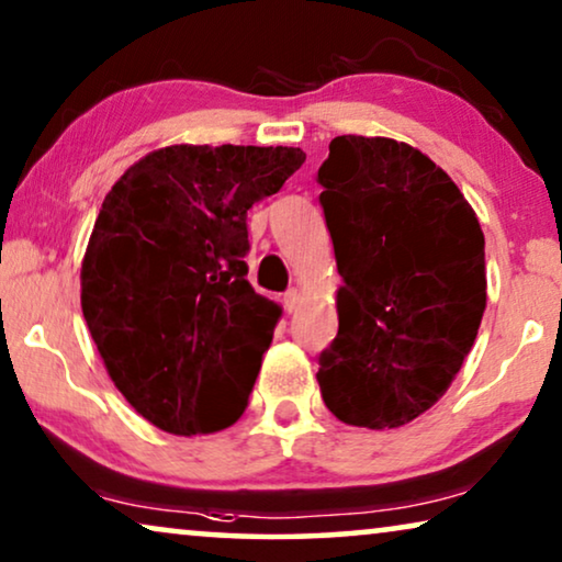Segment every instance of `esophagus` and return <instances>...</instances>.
I'll return each instance as SVG.
<instances>
[{"mask_svg": "<svg viewBox=\"0 0 562 562\" xmlns=\"http://www.w3.org/2000/svg\"><path fill=\"white\" fill-rule=\"evenodd\" d=\"M282 305H285V311H288V313L297 311V305H301V293H297L295 288H293V290H288V293L282 295Z\"/></svg>", "mask_w": 562, "mask_h": 562, "instance_id": "34e87169", "label": "esophagus"}]
</instances>
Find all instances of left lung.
Segmentation results:
<instances>
[{"instance_id": "obj_1", "label": "left lung", "mask_w": 562, "mask_h": 562, "mask_svg": "<svg viewBox=\"0 0 562 562\" xmlns=\"http://www.w3.org/2000/svg\"><path fill=\"white\" fill-rule=\"evenodd\" d=\"M318 182L339 334L318 385L344 424L398 429L458 375L485 311V238L450 175L393 138L336 136Z\"/></svg>"}]
</instances>
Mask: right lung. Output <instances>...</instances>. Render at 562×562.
<instances>
[{
  "label": "right lung",
  "instance_id": "1",
  "mask_svg": "<svg viewBox=\"0 0 562 562\" xmlns=\"http://www.w3.org/2000/svg\"><path fill=\"white\" fill-rule=\"evenodd\" d=\"M305 161L288 146H167L104 194L81 311L108 375L161 431L228 429L282 308L246 280V211Z\"/></svg>",
  "mask_w": 562,
  "mask_h": 562
}]
</instances>
